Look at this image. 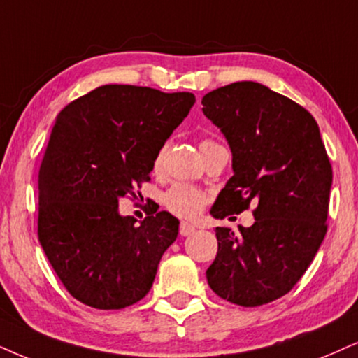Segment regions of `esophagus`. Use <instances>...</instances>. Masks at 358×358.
Returning <instances> with one entry per match:
<instances>
[{
    "label": "esophagus",
    "instance_id": "1",
    "mask_svg": "<svg viewBox=\"0 0 358 358\" xmlns=\"http://www.w3.org/2000/svg\"><path fill=\"white\" fill-rule=\"evenodd\" d=\"M192 233H194V226H192L189 223L180 224V234H182V236H189Z\"/></svg>",
    "mask_w": 358,
    "mask_h": 358
}]
</instances>
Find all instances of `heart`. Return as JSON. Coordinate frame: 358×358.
<instances>
[{
    "instance_id": "obj_1",
    "label": "heart",
    "mask_w": 358,
    "mask_h": 358,
    "mask_svg": "<svg viewBox=\"0 0 358 358\" xmlns=\"http://www.w3.org/2000/svg\"><path fill=\"white\" fill-rule=\"evenodd\" d=\"M211 140H205L201 142V148L210 145ZM162 153L164 150H160L153 158V170L160 169L162 164ZM208 201V196L205 192H201L200 188L192 187V185L187 183H175L166 189L164 194V206L173 215L180 216V218H187V220H193L196 218L198 215L203 211Z\"/></svg>"
}]
</instances>
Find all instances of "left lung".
I'll list each match as a JSON object with an SVG mask.
<instances>
[{
  "label": "left lung",
  "instance_id": "left-lung-1",
  "mask_svg": "<svg viewBox=\"0 0 358 358\" xmlns=\"http://www.w3.org/2000/svg\"><path fill=\"white\" fill-rule=\"evenodd\" d=\"M201 103L233 153V176L211 216L256 206L250 228H216L208 284L233 304H268L296 286L327 233L332 166L319 125L299 103L251 80L211 90Z\"/></svg>",
  "mask_w": 358,
  "mask_h": 358
}]
</instances>
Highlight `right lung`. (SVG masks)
Masks as SVG:
<instances>
[{"label":"right lung","instance_id":"right-lung-1","mask_svg":"<svg viewBox=\"0 0 358 358\" xmlns=\"http://www.w3.org/2000/svg\"><path fill=\"white\" fill-rule=\"evenodd\" d=\"M194 101L192 92L107 84L56 117L39 169L38 236L83 304L124 309L150 291L180 221L158 211L137 224L119 200L150 180L153 158Z\"/></svg>","mask_w":358,"mask_h":358}]
</instances>
